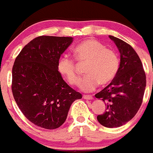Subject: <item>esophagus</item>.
I'll return each mask as SVG.
<instances>
[{
  "instance_id": "esophagus-1",
  "label": "esophagus",
  "mask_w": 153,
  "mask_h": 153,
  "mask_svg": "<svg viewBox=\"0 0 153 153\" xmlns=\"http://www.w3.org/2000/svg\"><path fill=\"white\" fill-rule=\"evenodd\" d=\"M83 98H84V99H86V100H92V99H93L92 96H89V95H84V96H83Z\"/></svg>"
}]
</instances>
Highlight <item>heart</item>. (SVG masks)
<instances>
[{"label": "heart", "mask_w": 153, "mask_h": 153, "mask_svg": "<svg viewBox=\"0 0 153 153\" xmlns=\"http://www.w3.org/2000/svg\"><path fill=\"white\" fill-rule=\"evenodd\" d=\"M74 55L78 62H88L85 67L87 76L80 83V89L84 91H93L100 84H109L118 73L119 59L115 51L105 48L97 40L90 39L79 43L74 48ZM57 69L69 84H78L80 76L73 58L67 55L61 57Z\"/></svg>", "instance_id": "1"}]
</instances>
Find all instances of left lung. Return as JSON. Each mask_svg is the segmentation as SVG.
Here are the masks:
<instances>
[{"mask_svg": "<svg viewBox=\"0 0 153 153\" xmlns=\"http://www.w3.org/2000/svg\"><path fill=\"white\" fill-rule=\"evenodd\" d=\"M120 53V65L109 85L99 93L107 105V111L97 116L98 122L107 128L119 127L134 118L142 103L146 76L140 57L130 45L109 35Z\"/></svg>", "mask_w": 153, "mask_h": 153, "instance_id": "obj_1", "label": "left lung"}]
</instances>
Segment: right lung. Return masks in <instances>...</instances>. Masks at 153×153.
<instances>
[{"label": "right lung", "mask_w": 153, "mask_h": 153, "mask_svg": "<svg viewBox=\"0 0 153 153\" xmlns=\"http://www.w3.org/2000/svg\"><path fill=\"white\" fill-rule=\"evenodd\" d=\"M73 39L39 36L28 42L15 60L13 97L28 120L44 129L61 126L72 103L82 98L65 82L57 69L60 57Z\"/></svg>", "instance_id": "add662e5"}]
</instances>
